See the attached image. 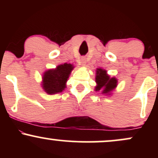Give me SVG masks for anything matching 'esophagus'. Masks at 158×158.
I'll return each mask as SVG.
<instances>
[{
  "mask_svg": "<svg viewBox=\"0 0 158 158\" xmlns=\"http://www.w3.org/2000/svg\"><path fill=\"white\" fill-rule=\"evenodd\" d=\"M80 63L81 66H85V64H86V59H85V58H81Z\"/></svg>",
  "mask_w": 158,
  "mask_h": 158,
  "instance_id": "1",
  "label": "esophagus"
}]
</instances>
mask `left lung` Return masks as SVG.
<instances>
[{
	"instance_id": "1",
	"label": "left lung",
	"mask_w": 158,
	"mask_h": 158,
	"mask_svg": "<svg viewBox=\"0 0 158 158\" xmlns=\"http://www.w3.org/2000/svg\"><path fill=\"white\" fill-rule=\"evenodd\" d=\"M96 82L97 86L95 90L103 89L102 94H110L117 85V79L115 77L110 78L107 74L106 70L102 68H97L96 71Z\"/></svg>"
}]
</instances>
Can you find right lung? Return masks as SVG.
<instances>
[{"label":"right lung","mask_w":158,"mask_h":158,"mask_svg":"<svg viewBox=\"0 0 158 158\" xmlns=\"http://www.w3.org/2000/svg\"><path fill=\"white\" fill-rule=\"evenodd\" d=\"M73 68V64L64 63L58 65L55 69L45 71L43 74L41 84L44 91L48 94L62 92L66 88V82Z\"/></svg>","instance_id":"1"}]
</instances>
